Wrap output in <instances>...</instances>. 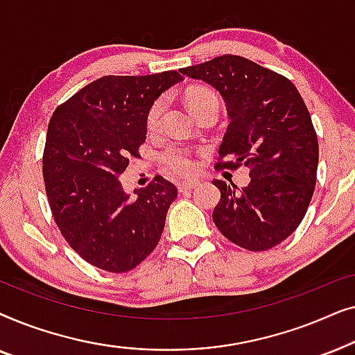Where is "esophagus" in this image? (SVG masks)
<instances>
[{
	"label": "esophagus",
	"mask_w": 355,
	"mask_h": 355,
	"mask_svg": "<svg viewBox=\"0 0 355 355\" xmlns=\"http://www.w3.org/2000/svg\"><path fill=\"white\" fill-rule=\"evenodd\" d=\"M198 186V181L197 179H191V181H181L178 182V189L179 192H187V191H192V189H196Z\"/></svg>",
	"instance_id": "34e87169"
}]
</instances>
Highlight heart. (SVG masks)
Segmentation results:
<instances>
[{
  "label": "heart",
  "instance_id": "b5f03b06",
  "mask_svg": "<svg viewBox=\"0 0 355 355\" xmlns=\"http://www.w3.org/2000/svg\"><path fill=\"white\" fill-rule=\"evenodd\" d=\"M189 105L193 113H198L207 106H220V100H218L216 94L207 87H192L189 90ZM164 110V100L159 98L150 106L147 113V129L155 130L159 125ZM162 159L169 171L174 174H187L193 169V158L191 150L181 145H169L162 152Z\"/></svg>",
  "mask_w": 355,
  "mask_h": 355
}]
</instances>
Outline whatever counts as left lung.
<instances>
[{
	"mask_svg": "<svg viewBox=\"0 0 355 355\" xmlns=\"http://www.w3.org/2000/svg\"><path fill=\"white\" fill-rule=\"evenodd\" d=\"M181 72L215 87L226 103L231 121L215 168L250 169L247 187L213 181L221 192L216 227L250 252L281 244L304 220L317 182L318 139L299 90L288 77L236 55Z\"/></svg>",
	"mask_w": 355,
	"mask_h": 355,
	"instance_id": "8db88e82",
	"label": "left lung"
}]
</instances>
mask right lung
<instances>
[{
    "mask_svg": "<svg viewBox=\"0 0 355 355\" xmlns=\"http://www.w3.org/2000/svg\"><path fill=\"white\" fill-rule=\"evenodd\" d=\"M179 80L176 71L105 76L51 116L43 150L48 203L67 244L96 268L124 273L158 245L176 186L158 174L130 198L118 178L140 157L150 106Z\"/></svg>",
    "mask_w": 355,
    "mask_h": 355,
    "instance_id": "right-lung-1",
    "label": "right lung"
}]
</instances>
